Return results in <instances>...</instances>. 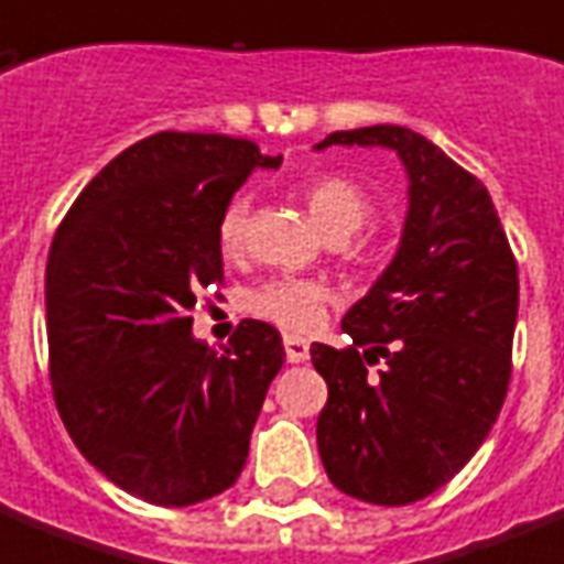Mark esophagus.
<instances>
[{"mask_svg":"<svg viewBox=\"0 0 564 564\" xmlns=\"http://www.w3.org/2000/svg\"><path fill=\"white\" fill-rule=\"evenodd\" d=\"M285 357L288 362H305L311 357V346H308V339H302V337H293V334H285Z\"/></svg>","mask_w":564,"mask_h":564,"instance_id":"obj_1","label":"esophagus"}]
</instances>
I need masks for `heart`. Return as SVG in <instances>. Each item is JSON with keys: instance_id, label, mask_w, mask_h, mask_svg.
<instances>
[{"instance_id": "obj_1", "label": "heart", "mask_w": 564, "mask_h": 564, "mask_svg": "<svg viewBox=\"0 0 564 564\" xmlns=\"http://www.w3.org/2000/svg\"><path fill=\"white\" fill-rule=\"evenodd\" d=\"M302 198L308 207L316 227L332 241H346L355 236L375 213L369 193L357 181L337 175V172H319L311 175L302 187ZM248 230V198L232 195L225 209L218 213L216 241L225 256H236L245 245ZM328 291L314 279H271L262 288H256L250 296V311L262 319H271L288 332H308L325 314Z\"/></svg>"}]
</instances>
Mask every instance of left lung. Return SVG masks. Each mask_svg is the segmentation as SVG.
Instances as JSON below:
<instances>
[{
    "label": "left lung",
    "instance_id": "obj_1",
    "mask_svg": "<svg viewBox=\"0 0 564 564\" xmlns=\"http://www.w3.org/2000/svg\"><path fill=\"white\" fill-rule=\"evenodd\" d=\"M334 143L394 149L409 213L392 264L343 316L351 346H311L328 383L316 446L346 496L412 505L455 478L499 417L519 268L487 187L423 134L380 123L314 149Z\"/></svg>",
    "mask_w": 564,
    "mask_h": 564
}]
</instances>
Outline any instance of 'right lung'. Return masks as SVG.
Masks as SVG:
<instances>
[{
  "mask_svg": "<svg viewBox=\"0 0 564 564\" xmlns=\"http://www.w3.org/2000/svg\"><path fill=\"white\" fill-rule=\"evenodd\" d=\"M279 164L245 138L158 132L88 181L51 241L54 403L83 458L134 499L198 505L241 476L282 337L245 319L216 355L189 311L225 279L218 213Z\"/></svg>",
  "mask_w": 564,
  "mask_h": 564,
  "instance_id": "right-lung-1",
  "label": "right lung"
}]
</instances>
